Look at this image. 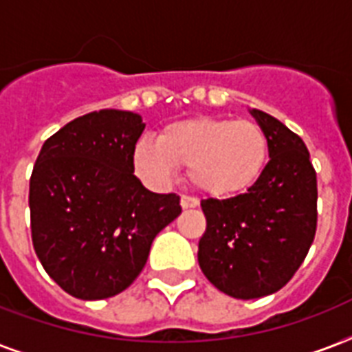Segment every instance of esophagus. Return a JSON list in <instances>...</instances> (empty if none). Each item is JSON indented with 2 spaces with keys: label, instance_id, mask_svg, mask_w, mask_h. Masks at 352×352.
I'll use <instances>...</instances> for the list:
<instances>
[{
  "label": "esophagus",
  "instance_id": "34e87169",
  "mask_svg": "<svg viewBox=\"0 0 352 352\" xmlns=\"http://www.w3.org/2000/svg\"><path fill=\"white\" fill-rule=\"evenodd\" d=\"M181 206H182V210L197 208L199 201L195 197H190V195H182V197H181Z\"/></svg>",
  "mask_w": 352,
  "mask_h": 352
}]
</instances>
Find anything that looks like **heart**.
<instances>
[{
    "mask_svg": "<svg viewBox=\"0 0 352 352\" xmlns=\"http://www.w3.org/2000/svg\"><path fill=\"white\" fill-rule=\"evenodd\" d=\"M135 168L146 181L168 184L177 166H188V179L203 193L230 197L248 190L268 160V137L250 120L197 117L173 122L157 144L140 140Z\"/></svg>",
    "mask_w": 352,
    "mask_h": 352,
    "instance_id": "heart-1",
    "label": "heart"
}]
</instances>
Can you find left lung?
Returning <instances> with one entry per match:
<instances>
[{
  "instance_id": "1",
  "label": "left lung",
  "mask_w": 352,
  "mask_h": 352,
  "mask_svg": "<svg viewBox=\"0 0 352 352\" xmlns=\"http://www.w3.org/2000/svg\"><path fill=\"white\" fill-rule=\"evenodd\" d=\"M250 115L268 137L261 177L245 193L204 199L206 232L199 267L210 283L237 300L283 289L305 259L316 234V171L305 142L259 109Z\"/></svg>"
}]
</instances>
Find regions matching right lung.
Masks as SVG:
<instances>
[{"instance_id": "obj_1", "label": "right lung", "mask_w": 352, "mask_h": 352, "mask_svg": "<svg viewBox=\"0 0 352 352\" xmlns=\"http://www.w3.org/2000/svg\"><path fill=\"white\" fill-rule=\"evenodd\" d=\"M146 124L120 109L71 120L47 138L30 175V230L45 272L78 300H106L142 272L155 235L181 214L153 193L133 155Z\"/></svg>"}]
</instances>
